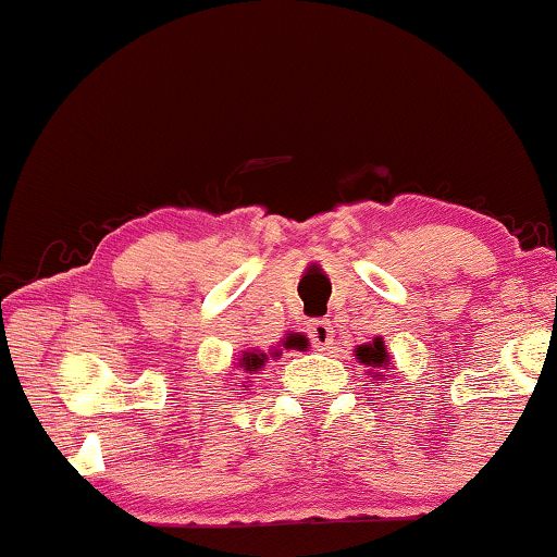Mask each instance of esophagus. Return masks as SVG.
<instances>
[{"label": "esophagus", "mask_w": 557, "mask_h": 557, "mask_svg": "<svg viewBox=\"0 0 557 557\" xmlns=\"http://www.w3.org/2000/svg\"><path fill=\"white\" fill-rule=\"evenodd\" d=\"M308 335H310L312 346H315L318 350H323V348H327L333 343L335 331H333L331 320L318 318V320H312V323L308 325Z\"/></svg>", "instance_id": "1"}]
</instances>
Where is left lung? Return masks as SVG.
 <instances>
[{
	"mask_svg": "<svg viewBox=\"0 0 557 557\" xmlns=\"http://www.w3.org/2000/svg\"><path fill=\"white\" fill-rule=\"evenodd\" d=\"M356 356H358L360 363L373 366V368L381 366V363H386V360H388L386 348H383V341L381 338H375L373 343H368V346H360L356 350Z\"/></svg>",
	"mask_w": 557,
	"mask_h": 557,
	"instance_id": "left-lung-1",
	"label": "left lung"
}]
</instances>
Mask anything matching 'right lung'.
I'll list each match as a JSON object with an SVG mask.
<instances>
[{
  "instance_id": "obj_1",
  "label": "right lung",
  "mask_w": 557,
  "mask_h": 557,
  "mask_svg": "<svg viewBox=\"0 0 557 557\" xmlns=\"http://www.w3.org/2000/svg\"><path fill=\"white\" fill-rule=\"evenodd\" d=\"M289 346H305V338L289 335V338L285 341V348H289ZM264 360H268V356H264V354H245L239 358V366L245 368V371H257V368L264 366Z\"/></svg>"
}]
</instances>
